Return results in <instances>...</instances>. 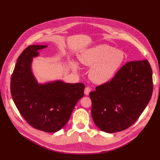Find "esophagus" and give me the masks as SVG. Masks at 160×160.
Wrapping results in <instances>:
<instances>
[{"label":"esophagus","instance_id":"1","mask_svg":"<svg viewBox=\"0 0 160 160\" xmlns=\"http://www.w3.org/2000/svg\"><path fill=\"white\" fill-rule=\"evenodd\" d=\"M90 91H91V88H89V87H87V88H85V89L84 93H85V95H88L89 94V93H90Z\"/></svg>","mask_w":160,"mask_h":160}]
</instances>
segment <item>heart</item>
I'll list each match as a JSON object with an SVG mask.
<instances>
[{
	"label": "heart",
	"instance_id": "b5f03b06",
	"mask_svg": "<svg viewBox=\"0 0 160 160\" xmlns=\"http://www.w3.org/2000/svg\"><path fill=\"white\" fill-rule=\"evenodd\" d=\"M82 64L91 67L89 75L94 83L103 84L113 78L125 61L124 52L106 44H100L81 52L79 55ZM71 65L74 69L78 68L75 62Z\"/></svg>",
	"mask_w": 160,
	"mask_h": 160
}]
</instances>
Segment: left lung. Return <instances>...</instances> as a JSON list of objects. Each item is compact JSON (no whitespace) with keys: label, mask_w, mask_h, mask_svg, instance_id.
Returning a JSON list of instances; mask_svg holds the SVG:
<instances>
[{"label":"left lung","mask_w":160,"mask_h":160,"mask_svg":"<svg viewBox=\"0 0 160 160\" xmlns=\"http://www.w3.org/2000/svg\"><path fill=\"white\" fill-rule=\"evenodd\" d=\"M152 92V70L148 61L127 62L110 81L90 92L95 123L106 133L128 129L146 108Z\"/></svg>","instance_id":"1"}]
</instances>
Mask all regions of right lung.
Wrapping results in <instances>:
<instances>
[{
    "label": "right lung",
    "mask_w": 160,
    "mask_h": 160,
    "mask_svg": "<svg viewBox=\"0 0 160 160\" xmlns=\"http://www.w3.org/2000/svg\"><path fill=\"white\" fill-rule=\"evenodd\" d=\"M47 45H30L18 57L11 81L14 103L27 122L45 132H56L68 122L75 105L84 95L82 83L55 81L38 84L33 75L32 58Z\"/></svg>",
    "instance_id": "obj_1"
}]
</instances>
